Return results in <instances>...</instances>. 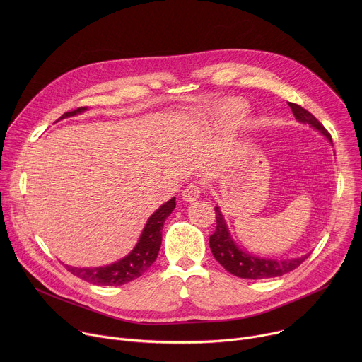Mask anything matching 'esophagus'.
Masks as SVG:
<instances>
[{"label": "esophagus", "instance_id": "1", "mask_svg": "<svg viewBox=\"0 0 362 362\" xmlns=\"http://www.w3.org/2000/svg\"><path fill=\"white\" fill-rule=\"evenodd\" d=\"M200 193H202V186L196 185V183H190L185 187V190L182 193V197L186 202H194L200 196Z\"/></svg>", "mask_w": 362, "mask_h": 362}]
</instances>
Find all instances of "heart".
Returning a JSON list of instances; mask_svg holds the SVG:
<instances>
[{
	"label": "heart",
	"instance_id": "1",
	"mask_svg": "<svg viewBox=\"0 0 362 362\" xmlns=\"http://www.w3.org/2000/svg\"><path fill=\"white\" fill-rule=\"evenodd\" d=\"M232 110L235 115H242L245 112V106L242 105V103H236V105L232 107Z\"/></svg>",
	"mask_w": 362,
	"mask_h": 362
}]
</instances>
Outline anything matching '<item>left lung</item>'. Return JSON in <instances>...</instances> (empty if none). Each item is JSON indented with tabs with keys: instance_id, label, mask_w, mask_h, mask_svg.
Returning a JSON list of instances; mask_svg holds the SVG:
<instances>
[{
	"instance_id": "obj_1",
	"label": "left lung",
	"mask_w": 362,
	"mask_h": 362,
	"mask_svg": "<svg viewBox=\"0 0 362 362\" xmlns=\"http://www.w3.org/2000/svg\"><path fill=\"white\" fill-rule=\"evenodd\" d=\"M295 119L299 123L309 124L318 130L322 136H325L329 143H332L331 134L325 130V127L311 115L308 110L302 109L295 103H288ZM216 212V230L209 238L211 250L215 256V259L232 275L243 279H267L282 276L295 268H298L306 257L311 253H305L299 257H292V259H269V257H261L249 253L247 250L238 246L235 239L232 238L229 228L226 225L225 216L221 212L219 206H215Z\"/></svg>"
}]
</instances>
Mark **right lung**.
Wrapping results in <instances>:
<instances>
[{"label":"right lung","mask_w":362,"mask_h":362,"mask_svg":"<svg viewBox=\"0 0 362 362\" xmlns=\"http://www.w3.org/2000/svg\"><path fill=\"white\" fill-rule=\"evenodd\" d=\"M86 110L87 107H78L73 112H67L57 122L81 115ZM175 200L176 197H172L170 200L163 203L160 208L147 219L136 246L132 249V252H129V255L122 257L120 261L97 268H77L66 265L67 271L90 284L105 286H119L137 279L151 267L154 261H156L162 245L163 223L176 208Z\"/></svg>","instance_id":"add662e5"}]
</instances>
